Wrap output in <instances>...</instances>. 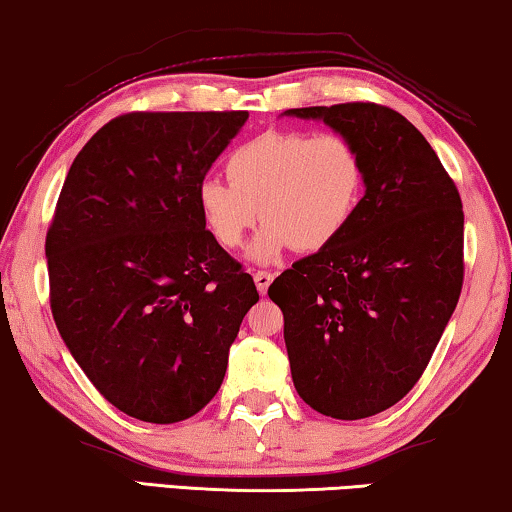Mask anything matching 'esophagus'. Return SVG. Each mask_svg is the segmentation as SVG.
Returning a JSON list of instances; mask_svg holds the SVG:
<instances>
[{
    "instance_id": "esophagus-1",
    "label": "esophagus",
    "mask_w": 512,
    "mask_h": 512,
    "mask_svg": "<svg viewBox=\"0 0 512 512\" xmlns=\"http://www.w3.org/2000/svg\"><path fill=\"white\" fill-rule=\"evenodd\" d=\"M253 278H255L257 292H259V294H266V289H269L271 280H273V273H269V271H255Z\"/></svg>"
}]
</instances>
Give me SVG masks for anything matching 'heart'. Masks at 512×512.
Wrapping results in <instances>:
<instances>
[{"label":"heart","mask_w":512,"mask_h":512,"mask_svg":"<svg viewBox=\"0 0 512 512\" xmlns=\"http://www.w3.org/2000/svg\"><path fill=\"white\" fill-rule=\"evenodd\" d=\"M227 181L204 179L197 207L218 246L236 250L262 216L250 248L257 262L282 250L317 253L340 239L363 195L365 167L356 144L338 133L266 131L225 160Z\"/></svg>","instance_id":"heart-1"}]
</instances>
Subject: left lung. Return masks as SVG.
I'll return each mask as SVG.
<instances>
[{
	"instance_id": "1",
	"label": "left lung",
	"mask_w": 512,
	"mask_h": 512,
	"mask_svg": "<svg viewBox=\"0 0 512 512\" xmlns=\"http://www.w3.org/2000/svg\"><path fill=\"white\" fill-rule=\"evenodd\" d=\"M356 144L365 195L329 248L292 264L269 296L285 317L296 393L358 421L400 402L427 368L464 280V213L430 142L379 103L294 108Z\"/></svg>"
}]
</instances>
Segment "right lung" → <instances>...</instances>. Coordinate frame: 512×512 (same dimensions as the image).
I'll return each instance as SVG.
<instances>
[{
  "label": "right lung",
  "instance_id": "obj_1",
  "mask_svg": "<svg viewBox=\"0 0 512 512\" xmlns=\"http://www.w3.org/2000/svg\"><path fill=\"white\" fill-rule=\"evenodd\" d=\"M246 110L126 112L75 156L45 257L50 310L96 391L147 423L207 407L255 282L216 243L197 188Z\"/></svg>",
  "mask_w": 512,
  "mask_h": 512
}]
</instances>
